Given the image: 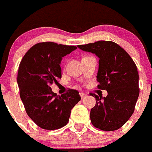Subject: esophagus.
<instances>
[{
  "mask_svg": "<svg viewBox=\"0 0 152 152\" xmlns=\"http://www.w3.org/2000/svg\"><path fill=\"white\" fill-rule=\"evenodd\" d=\"M80 95L81 98H84V97H87V94H85V93H83V92L80 93Z\"/></svg>",
  "mask_w": 152,
  "mask_h": 152,
  "instance_id": "34e87169",
  "label": "esophagus"
}]
</instances>
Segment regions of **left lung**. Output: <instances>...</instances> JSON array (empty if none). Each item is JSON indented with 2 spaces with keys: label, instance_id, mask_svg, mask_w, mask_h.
I'll use <instances>...</instances> for the list:
<instances>
[{
  "label": "left lung",
  "instance_id": "8db88e82",
  "mask_svg": "<svg viewBox=\"0 0 152 152\" xmlns=\"http://www.w3.org/2000/svg\"><path fill=\"white\" fill-rule=\"evenodd\" d=\"M77 47L98 57L97 88L108 92L106 97L91 94L96 98L90 112L91 124L103 131L119 129L133 114L139 96V75L134 62L115 42L100 40Z\"/></svg>",
  "mask_w": 152,
  "mask_h": 152
}]
</instances>
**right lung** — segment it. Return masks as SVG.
<instances>
[{"label": "right lung", "mask_w": 152, "mask_h": 152, "mask_svg": "<svg viewBox=\"0 0 152 152\" xmlns=\"http://www.w3.org/2000/svg\"><path fill=\"white\" fill-rule=\"evenodd\" d=\"M76 49L53 42L39 43L20 61L18 73L20 98L28 116L42 129L55 130L66 125L72 109L80 100L77 90L69 89L60 96L50 87L61 78L63 57Z\"/></svg>", "instance_id": "1"}]
</instances>
